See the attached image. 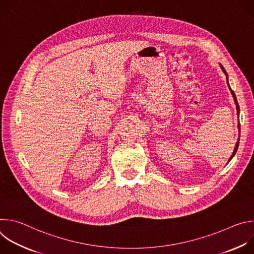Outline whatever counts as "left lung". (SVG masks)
<instances>
[{"label": "left lung", "mask_w": 254, "mask_h": 254, "mask_svg": "<svg viewBox=\"0 0 254 254\" xmlns=\"http://www.w3.org/2000/svg\"><path fill=\"white\" fill-rule=\"evenodd\" d=\"M220 66H221V69L223 70V72H224V74L226 75V80H227V85L229 86V89H230V91H231V94H232V96H233V98H234V101H235V104H236V110H237V115L239 116V105H238V102H237V99H236V96H235V93H234V91L230 88V85H229V83H228V74H227V72H226V70L224 69V67L220 64ZM238 128H240V125L238 124ZM238 146H239V137H238V140H237V142H236V144H235V148H234V151H233V154L231 155V157H230V159H229V161L228 162H230V160L234 157V155L236 154V152H237V149H238Z\"/></svg>", "instance_id": "1"}]
</instances>
